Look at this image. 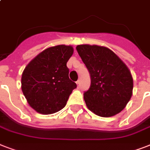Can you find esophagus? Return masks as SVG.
Masks as SVG:
<instances>
[{
	"instance_id": "esophagus-1",
	"label": "esophagus",
	"mask_w": 150,
	"mask_h": 150,
	"mask_svg": "<svg viewBox=\"0 0 150 150\" xmlns=\"http://www.w3.org/2000/svg\"><path fill=\"white\" fill-rule=\"evenodd\" d=\"M76 84H77V86L79 88L80 85H81V81H80V80H78L77 82H76Z\"/></svg>"
}]
</instances>
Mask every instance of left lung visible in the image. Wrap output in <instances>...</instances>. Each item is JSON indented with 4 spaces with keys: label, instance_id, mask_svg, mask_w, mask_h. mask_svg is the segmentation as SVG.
<instances>
[{
    "label": "left lung",
    "instance_id": "8db88e82",
    "mask_svg": "<svg viewBox=\"0 0 150 150\" xmlns=\"http://www.w3.org/2000/svg\"><path fill=\"white\" fill-rule=\"evenodd\" d=\"M76 50L91 78L83 94L88 109L103 117L120 113L132 96L133 79L127 65L105 47L82 44Z\"/></svg>",
    "mask_w": 150,
    "mask_h": 150
}]
</instances>
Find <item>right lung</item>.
<instances>
[{
    "instance_id": "1",
    "label": "right lung",
    "mask_w": 150,
    "mask_h": 150,
    "mask_svg": "<svg viewBox=\"0 0 150 150\" xmlns=\"http://www.w3.org/2000/svg\"><path fill=\"white\" fill-rule=\"evenodd\" d=\"M71 46L47 48L35 57L22 75V90L29 106L42 114H51L65 107L77 86L68 77L67 62Z\"/></svg>"
}]
</instances>
